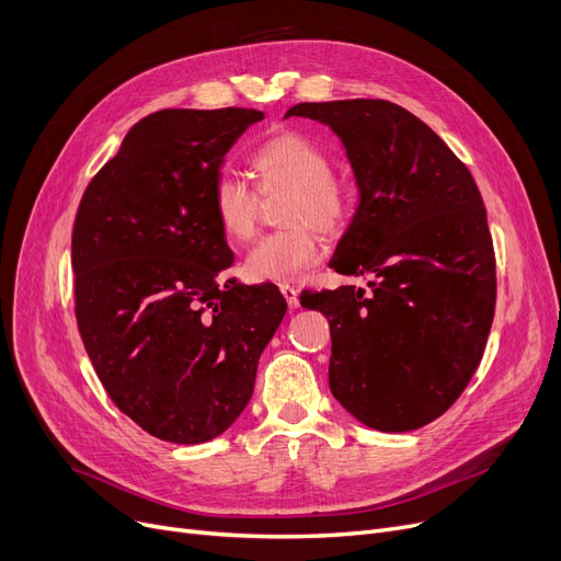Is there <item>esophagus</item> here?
I'll return each mask as SVG.
<instances>
[{
  "label": "esophagus",
  "mask_w": 561,
  "mask_h": 561,
  "mask_svg": "<svg viewBox=\"0 0 561 561\" xmlns=\"http://www.w3.org/2000/svg\"><path fill=\"white\" fill-rule=\"evenodd\" d=\"M279 290H282V296L286 298V302H288V307L290 309H298L300 307V293H298V288L296 286H279Z\"/></svg>",
  "instance_id": "obj_1"
}]
</instances>
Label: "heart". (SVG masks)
Returning <instances> with one entry per match:
<instances>
[{
  "instance_id": "heart-1",
  "label": "heart",
  "mask_w": 561,
  "mask_h": 561,
  "mask_svg": "<svg viewBox=\"0 0 561 561\" xmlns=\"http://www.w3.org/2000/svg\"><path fill=\"white\" fill-rule=\"evenodd\" d=\"M256 188L263 195L286 191L279 220L290 225L261 239L248 254L243 273L254 284L300 282L320 261L316 229L332 233L343 227L350 199L345 186L332 174V159L311 138L284 131L265 140L250 159ZM211 209L231 243L254 236L259 195L241 176L222 174L211 191Z\"/></svg>"
}]
</instances>
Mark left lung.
I'll list each match as a JSON object with an SVG mask.
<instances>
[{
    "label": "left lung",
    "mask_w": 561,
    "mask_h": 561,
    "mask_svg": "<svg viewBox=\"0 0 561 561\" xmlns=\"http://www.w3.org/2000/svg\"><path fill=\"white\" fill-rule=\"evenodd\" d=\"M341 140L359 206L330 268L370 275L302 293L330 320V389L379 432L419 430L461 396L484 355L495 309L486 209L468 168L423 121L387 100L302 102Z\"/></svg>",
    "instance_id": "8db88e82"
}]
</instances>
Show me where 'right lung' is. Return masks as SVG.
Masks as SVG:
<instances>
[{
    "instance_id": "add662e5",
    "label": "right lung",
    "mask_w": 561,
    "mask_h": 561,
    "mask_svg": "<svg viewBox=\"0 0 561 561\" xmlns=\"http://www.w3.org/2000/svg\"><path fill=\"white\" fill-rule=\"evenodd\" d=\"M254 108L142 117L88 184L75 229L77 325L117 409L170 444L220 436L248 407L286 313L275 284H220L233 263L211 209Z\"/></svg>"
}]
</instances>
